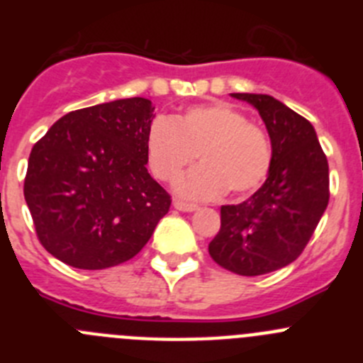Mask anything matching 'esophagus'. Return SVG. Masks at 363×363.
Here are the masks:
<instances>
[{
  "label": "esophagus",
  "mask_w": 363,
  "mask_h": 363,
  "mask_svg": "<svg viewBox=\"0 0 363 363\" xmlns=\"http://www.w3.org/2000/svg\"><path fill=\"white\" fill-rule=\"evenodd\" d=\"M174 209L184 211V213H192V211H196V209H198V205L187 203V201H182V200H176V201H174Z\"/></svg>",
  "instance_id": "1"
}]
</instances>
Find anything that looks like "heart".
I'll return each mask as SVG.
<instances>
[{"label":"heart","instance_id":"1","mask_svg":"<svg viewBox=\"0 0 363 363\" xmlns=\"http://www.w3.org/2000/svg\"><path fill=\"white\" fill-rule=\"evenodd\" d=\"M147 163L160 182L172 184L200 158L201 165L178 185L189 198L249 194L272 165V142L259 123L223 101L187 107L171 120L156 118L145 142Z\"/></svg>","mask_w":363,"mask_h":363}]
</instances>
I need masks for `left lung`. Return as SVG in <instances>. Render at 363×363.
<instances>
[{
  "label": "left lung",
  "instance_id": "8db88e82",
  "mask_svg": "<svg viewBox=\"0 0 363 363\" xmlns=\"http://www.w3.org/2000/svg\"><path fill=\"white\" fill-rule=\"evenodd\" d=\"M258 108L272 142L265 184L249 200L221 205L211 258L242 277L289 265L303 252L329 203V165L313 125L267 94L236 92Z\"/></svg>",
  "mask_w": 363,
  "mask_h": 363
}]
</instances>
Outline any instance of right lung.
Here are the masks:
<instances>
[{"mask_svg":"<svg viewBox=\"0 0 363 363\" xmlns=\"http://www.w3.org/2000/svg\"><path fill=\"white\" fill-rule=\"evenodd\" d=\"M152 118L150 99H116L69 112L32 147L25 200L38 240L63 264H123L169 213L171 194L145 167Z\"/></svg>","mask_w":363,"mask_h":363,"instance_id":"1","label":"right lung"}]
</instances>
